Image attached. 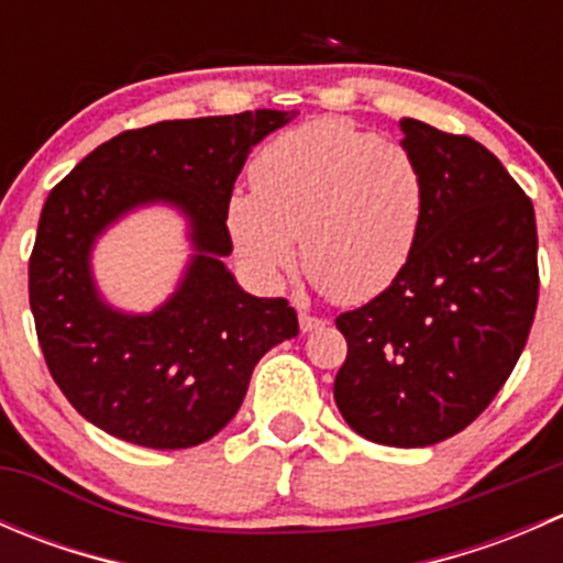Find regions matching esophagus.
Segmentation results:
<instances>
[{"label":"esophagus","mask_w":563,"mask_h":563,"mask_svg":"<svg viewBox=\"0 0 563 563\" xmlns=\"http://www.w3.org/2000/svg\"><path fill=\"white\" fill-rule=\"evenodd\" d=\"M323 327H327L323 318L313 316L310 310H299V329H302V332H316V329H323Z\"/></svg>","instance_id":"1"}]
</instances>
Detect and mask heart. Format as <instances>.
I'll return each mask as SVG.
<instances>
[{
	"instance_id": "obj_1",
	"label": "heart",
	"mask_w": 563,
	"mask_h": 563,
	"mask_svg": "<svg viewBox=\"0 0 563 563\" xmlns=\"http://www.w3.org/2000/svg\"><path fill=\"white\" fill-rule=\"evenodd\" d=\"M253 192L229 198L231 240L250 269L277 283L299 258L343 305L376 299L417 245L424 179L406 146L345 119H316L272 139L250 166Z\"/></svg>"
}]
</instances>
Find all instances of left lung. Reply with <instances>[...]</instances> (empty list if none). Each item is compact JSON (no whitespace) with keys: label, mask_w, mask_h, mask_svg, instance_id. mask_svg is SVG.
<instances>
[{"label":"left lung","mask_w":563,"mask_h":563,"mask_svg":"<svg viewBox=\"0 0 563 563\" xmlns=\"http://www.w3.org/2000/svg\"><path fill=\"white\" fill-rule=\"evenodd\" d=\"M400 130L424 179L422 223L400 277L338 316L349 356L334 402L367 441L413 450L468 428L504 387L531 332L539 269L533 207L498 157L417 119Z\"/></svg>","instance_id":"left-lung-1"}]
</instances>
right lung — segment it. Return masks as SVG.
Returning a JSON list of instances; mask_svg holds the SVG:
<instances>
[{
  "label": "right lung",
  "mask_w": 563,
  "mask_h": 563,
  "mask_svg": "<svg viewBox=\"0 0 563 563\" xmlns=\"http://www.w3.org/2000/svg\"><path fill=\"white\" fill-rule=\"evenodd\" d=\"M297 111L201 117L128 130L89 152L45 198L30 258V308L56 387L108 435L187 450L240 411L261 356L299 334L286 299L253 297L225 266V209L250 150ZM146 206L186 218L194 253L175 294L150 314L99 294L91 250Z\"/></svg>",
  "instance_id": "add662e5"
}]
</instances>
